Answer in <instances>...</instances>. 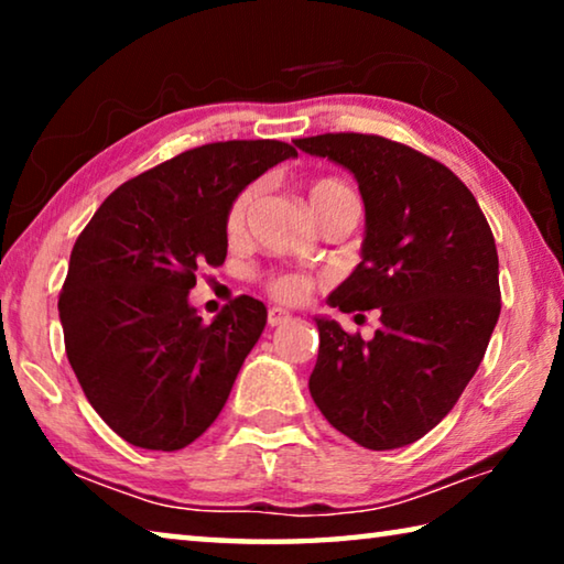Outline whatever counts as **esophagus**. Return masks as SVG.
I'll list each match as a JSON object with an SVG mask.
<instances>
[{"instance_id": "1", "label": "esophagus", "mask_w": 564, "mask_h": 564, "mask_svg": "<svg viewBox=\"0 0 564 564\" xmlns=\"http://www.w3.org/2000/svg\"><path fill=\"white\" fill-rule=\"evenodd\" d=\"M293 316L285 308H269V326H283L289 323Z\"/></svg>"}]
</instances>
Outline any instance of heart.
<instances>
[{
  "mask_svg": "<svg viewBox=\"0 0 564 564\" xmlns=\"http://www.w3.org/2000/svg\"><path fill=\"white\" fill-rule=\"evenodd\" d=\"M350 194L352 191L338 178H316L308 184V198H311V206L316 214L323 206L330 204L333 198L350 196ZM256 198H259V184H248L238 191V194L231 198V204H228L224 228H226V236L231 238V241H236V238H241L246 234L248 216H251V212H253ZM263 283L273 299H279V301H299V299H303L305 291H308V281H305L303 275L295 271L269 273Z\"/></svg>",
  "mask_w": 564,
  "mask_h": 564,
  "instance_id": "b5f03b06",
  "label": "heart"
}]
</instances>
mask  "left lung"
Listing matches in <instances>:
<instances>
[{
	"mask_svg": "<svg viewBox=\"0 0 564 564\" xmlns=\"http://www.w3.org/2000/svg\"><path fill=\"white\" fill-rule=\"evenodd\" d=\"M295 147L348 169L366 204L362 259L328 303L380 311L370 340L316 318L311 395L336 431L368 451L410 445L451 413L498 323L488 218L451 169L398 141L321 133Z\"/></svg>",
	"mask_w": 564,
	"mask_h": 564,
	"instance_id": "left-lung-1",
	"label": "left lung"
}]
</instances>
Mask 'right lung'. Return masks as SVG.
<instances>
[{"instance_id": "add662e5", "label": "right lung", "mask_w": 564, "mask_h": 564, "mask_svg": "<svg viewBox=\"0 0 564 564\" xmlns=\"http://www.w3.org/2000/svg\"><path fill=\"white\" fill-rule=\"evenodd\" d=\"M291 156L273 139L188 149L121 184L76 238L59 293L66 358L127 443L181 451L221 413L265 305L238 295L204 323L188 291L226 261L231 198Z\"/></svg>"}]
</instances>
